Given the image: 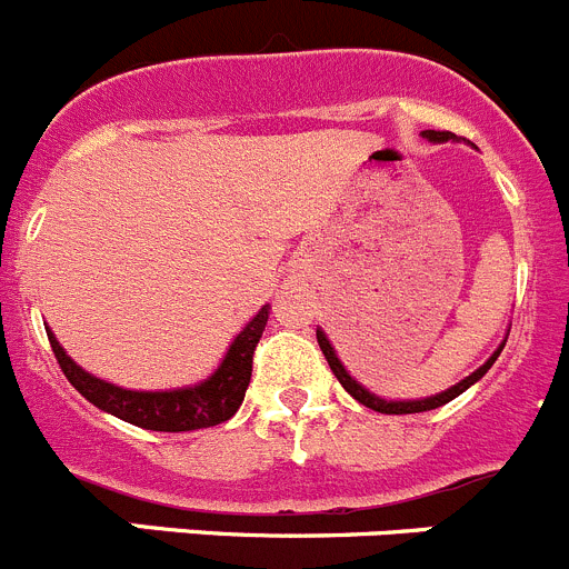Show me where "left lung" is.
I'll return each instance as SVG.
<instances>
[{
  "instance_id": "obj_1",
  "label": "left lung",
  "mask_w": 569,
  "mask_h": 569,
  "mask_svg": "<svg viewBox=\"0 0 569 569\" xmlns=\"http://www.w3.org/2000/svg\"><path fill=\"white\" fill-rule=\"evenodd\" d=\"M421 137H425L427 142H432V144L458 142L456 133H450V131H421ZM508 329H511V327H508ZM316 335H318V346H321L323 357H327V362H329V369H332V375L338 377L340 386H343L346 391H349L351 397L357 399V402L366 405V408L377 410V413H393V416H399V413H425V410H436V408H441V405L452 402V399H456V397H461V393L467 391V388H472L475 382H478L480 377H483L486 371H489L491 366H495V360H497V357H500L502 346H506V340H508V338H502V343L497 346L495 355H491L489 360H486L483 366H480V369H475L472 375L463 377L461 382H456V386L447 388V391L432 393V397H421V399H382V397H377V393H371L369 388L362 386V382H357L355 377H351L349 371H346V366H343V362H340L338 351H335L332 340L327 338V332H323L321 327H318Z\"/></svg>"
}]
</instances>
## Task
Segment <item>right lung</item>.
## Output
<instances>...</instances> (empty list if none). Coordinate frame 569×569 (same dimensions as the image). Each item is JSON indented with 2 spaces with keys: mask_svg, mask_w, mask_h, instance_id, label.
<instances>
[{
  "mask_svg": "<svg viewBox=\"0 0 569 569\" xmlns=\"http://www.w3.org/2000/svg\"><path fill=\"white\" fill-rule=\"evenodd\" d=\"M270 305H264L246 327L237 332L231 346L226 349L223 360L207 380L183 388H167V391H133V388L113 386V382L100 380L89 375L83 366L72 360L58 343L52 329L47 327L52 351H56L61 371L67 380L89 399L94 408L128 421V425L144 427V430L159 432H187L200 430V427H214L220 421H229L240 410L246 399L248 382H251V362L253 349L268 323Z\"/></svg>",
  "mask_w": 569,
  "mask_h": 569,
  "instance_id": "obj_1",
  "label": "right lung"
}]
</instances>
